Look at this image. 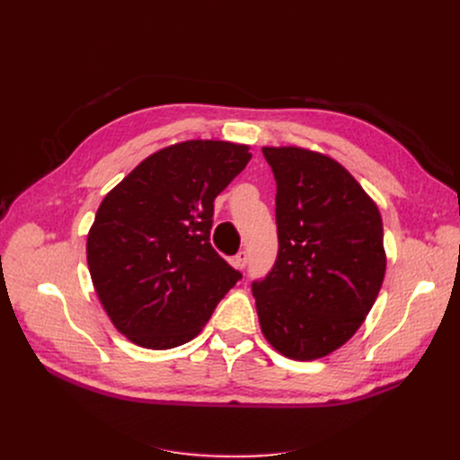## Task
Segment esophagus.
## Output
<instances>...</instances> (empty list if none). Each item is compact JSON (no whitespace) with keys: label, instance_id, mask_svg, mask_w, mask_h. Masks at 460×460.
<instances>
[{"label":"esophagus","instance_id":"esophagus-1","mask_svg":"<svg viewBox=\"0 0 460 460\" xmlns=\"http://www.w3.org/2000/svg\"><path fill=\"white\" fill-rule=\"evenodd\" d=\"M232 264L238 270H242V269H245V264H247V252H240L238 255H235L234 259H232Z\"/></svg>","mask_w":460,"mask_h":460}]
</instances>
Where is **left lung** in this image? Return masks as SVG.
Listing matches in <instances>:
<instances>
[{
    "label": "left lung",
    "instance_id": "obj_1",
    "mask_svg": "<svg viewBox=\"0 0 460 460\" xmlns=\"http://www.w3.org/2000/svg\"><path fill=\"white\" fill-rule=\"evenodd\" d=\"M276 180L278 257L253 282L262 336L278 353L314 360L349 341L385 274L378 205L324 153L262 147Z\"/></svg>",
    "mask_w": 460,
    "mask_h": 460
}]
</instances>
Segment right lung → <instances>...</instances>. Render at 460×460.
<instances>
[{"instance_id":"obj_1","label":"right lung","mask_w":460,"mask_h":460,"mask_svg":"<svg viewBox=\"0 0 460 460\" xmlns=\"http://www.w3.org/2000/svg\"><path fill=\"white\" fill-rule=\"evenodd\" d=\"M252 159L249 146L188 140L144 159L103 198L88 232L95 294L146 349L193 340L240 280L211 245L213 201Z\"/></svg>"}]
</instances>
